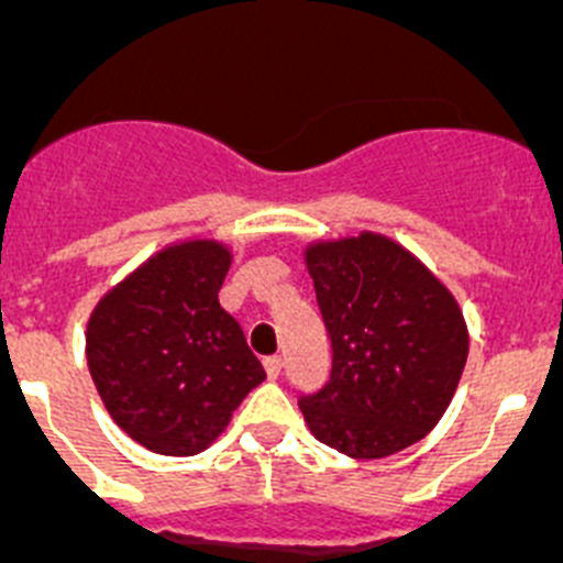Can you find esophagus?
Here are the masks:
<instances>
[{
    "label": "esophagus",
    "mask_w": 563,
    "mask_h": 563,
    "mask_svg": "<svg viewBox=\"0 0 563 563\" xmlns=\"http://www.w3.org/2000/svg\"><path fill=\"white\" fill-rule=\"evenodd\" d=\"M263 364H266V373H269V378L280 376V369H283V358L280 356H269Z\"/></svg>",
    "instance_id": "esophagus-1"
}]
</instances>
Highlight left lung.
Here are the masks:
<instances>
[{
    "instance_id": "left-lung-1",
    "label": "left lung",
    "mask_w": 563,
    "mask_h": 563,
    "mask_svg": "<svg viewBox=\"0 0 563 563\" xmlns=\"http://www.w3.org/2000/svg\"><path fill=\"white\" fill-rule=\"evenodd\" d=\"M308 272L333 347L331 378L300 395L313 438L378 460L438 427L468 358V328L452 291L378 232L317 241Z\"/></svg>"
}]
</instances>
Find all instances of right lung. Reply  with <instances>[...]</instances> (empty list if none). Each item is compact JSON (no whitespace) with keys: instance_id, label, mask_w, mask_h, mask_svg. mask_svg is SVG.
I'll list each match as a JSON object with an SVG mask.
<instances>
[{"instance_id":"obj_1","label":"right lung","mask_w":563,"mask_h":563,"mask_svg":"<svg viewBox=\"0 0 563 563\" xmlns=\"http://www.w3.org/2000/svg\"><path fill=\"white\" fill-rule=\"evenodd\" d=\"M232 252L196 238L165 246L95 306L86 362L106 409L140 445L168 457L205 452L266 378L219 302Z\"/></svg>"}]
</instances>
